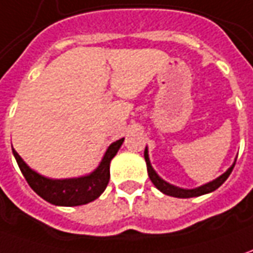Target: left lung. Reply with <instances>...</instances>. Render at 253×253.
<instances>
[{"label": "left lung", "instance_id": "1", "mask_svg": "<svg viewBox=\"0 0 253 253\" xmlns=\"http://www.w3.org/2000/svg\"><path fill=\"white\" fill-rule=\"evenodd\" d=\"M144 156H145V162H147V169H148V176L151 178V181L154 183L156 188L159 190V191H162L163 194H166V195H170V197H176V198H191V197H199V195H204V194H208V192H212L214 190H217L219 187H220L226 180L230 176V173L233 171V168H234V165L230 168V169L224 173V174H221L220 177H217L216 180H213L211 183H208V184L202 185V187H198V188H194V190H183V188H178V187H174V185L169 184V183H166L165 180H162L161 177L158 176L155 173V170L152 169V166H151V163H149V158H148V151L145 149V152H144Z\"/></svg>", "mask_w": 253, "mask_h": 253}]
</instances>
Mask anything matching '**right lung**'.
Listing matches in <instances>:
<instances>
[{
	"label": "right lung",
	"instance_id": "add662e5",
	"mask_svg": "<svg viewBox=\"0 0 253 253\" xmlns=\"http://www.w3.org/2000/svg\"><path fill=\"white\" fill-rule=\"evenodd\" d=\"M123 140L125 138L118 140L108 148L97 170H94L88 176L70 178V180H51L40 176L23 162V159L18 155L15 149L12 152L27 184L32 187L36 194H39L41 198L54 205L77 206L88 204L91 201L97 199L105 191L111 177L109 165L113 156L118 154L120 145L123 144Z\"/></svg>",
	"mask_w": 253,
	"mask_h": 253
}]
</instances>
